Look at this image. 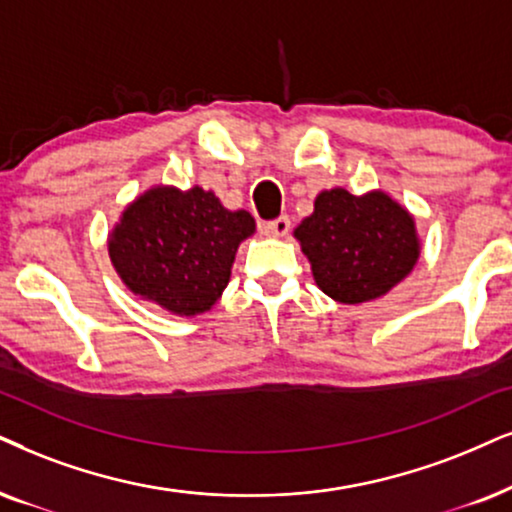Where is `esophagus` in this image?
<instances>
[{"label":"esophagus","mask_w":512,"mask_h":512,"mask_svg":"<svg viewBox=\"0 0 512 512\" xmlns=\"http://www.w3.org/2000/svg\"><path fill=\"white\" fill-rule=\"evenodd\" d=\"M264 231H267V234H271V236H276V238L288 236L290 219L288 217H278V219H274V222H267V224H264Z\"/></svg>","instance_id":"esophagus-1"}]
</instances>
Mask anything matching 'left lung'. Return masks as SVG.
Masks as SVG:
<instances>
[{
  "label": "left lung",
  "mask_w": 512,
  "mask_h": 512,
  "mask_svg": "<svg viewBox=\"0 0 512 512\" xmlns=\"http://www.w3.org/2000/svg\"><path fill=\"white\" fill-rule=\"evenodd\" d=\"M295 238L312 264L316 286L342 304L390 293L420 257L416 219L385 191H321Z\"/></svg>",
  "instance_id": "left-lung-1"
}]
</instances>
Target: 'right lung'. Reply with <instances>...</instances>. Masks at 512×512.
I'll list each match as a JSON object with an SVG mask.
<instances>
[{
    "instance_id": "add662e5",
    "label": "right lung",
    "mask_w": 512,
    "mask_h": 512,
    "mask_svg": "<svg viewBox=\"0 0 512 512\" xmlns=\"http://www.w3.org/2000/svg\"><path fill=\"white\" fill-rule=\"evenodd\" d=\"M255 234L245 210H226L212 191L153 186L122 210L108 255L122 283L165 312H208L229 286L238 245Z\"/></svg>"
}]
</instances>
